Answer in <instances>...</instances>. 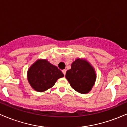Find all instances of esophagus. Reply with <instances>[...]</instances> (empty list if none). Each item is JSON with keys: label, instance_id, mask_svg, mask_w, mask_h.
<instances>
[{"label": "esophagus", "instance_id": "obj_1", "mask_svg": "<svg viewBox=\"0 0 127 127\" xmlns=\"http://www.w3.org/2000/svg\"><path fill=\"white\" fill-rule=\"evenodd\" d=\"M62 71V72H63L64 75H65V74H66V69H63Z\"/></svg>", "mask_w": 127, "mask_h": 127}]
</instances>
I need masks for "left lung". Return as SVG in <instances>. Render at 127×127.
Segmentation results:
<instances>
[{
    "label": "left lung",
    "mask_w": 127,
    "mask_h": 127,
    "mask_svg": "<svg viewBox=\"0 0 127 127\" xmlns=\"http://www.w3.org/2000/svg\"><path fill=\"white\" fill-rule=\"evenodd\" d=\"M65 77L72 89L82 94L89 93L94 86L96 74L92 65L85 59L77 58L66 71Z\"/></svg>",
    "instance_id": "left-lung-1"
}]
</instances>
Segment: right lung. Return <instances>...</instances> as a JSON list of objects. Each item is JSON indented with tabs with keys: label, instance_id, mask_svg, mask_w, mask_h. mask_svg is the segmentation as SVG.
<instances>
[{
	"label": "right lung",
	"instance_id": "right-lung-1",
	"mask_svg": "<svg viewBox=\"0 0 127 127\" xmlns=\"http://www.w3.org/2000/svg\"><path fill=\"white\" fill-rule=\"evenodd\" d=\"M63 77L62 71L47 59H38L30 66L27 72L31 86L39 92L48 90L54 86L58 79Z\"/></svg>",
	"mask_w": 127,
	"mask_h": 127
}]
</instances>
